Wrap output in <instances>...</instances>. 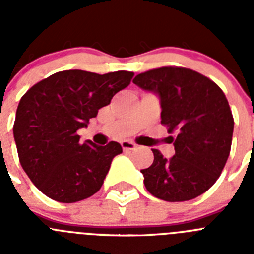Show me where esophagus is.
Segmentation results:
<instances>
[{
    "mask_svg": "<svg viewBox=\"0 0 254 254\" xmlns=\"http://www.w3.org/2000/svg\"><path fill=\"white\" fill-rule=\"evenodd\" d=\"M121 145H122V149L125 150V151H132V150H134L136 147H137V145H136V143L132 142V141H127V140L122 141V142H121Z\"/></svg>",
    "mask_w": 254,
    "mask_h": 254,
    "instance_id": "obj_1",
    "label": "esophagus"
}]
</instances>
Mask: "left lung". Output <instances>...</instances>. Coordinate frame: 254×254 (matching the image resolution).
Wrapping results in <instances>:
<instances>
[{"label":"left lung","mask_w":254,"mask_h":254,"mask_svg":"<svg viewBox=\"0 0 254 254\" xmlns=\"http://www.w3.org/2000/svg\"><path fill=\"white\" fill-rule=\"evenodd\" d=\"M133 84L160 99L161 123L168 127L176 154L164 158L152 149L154 161L142 169L152 196L190 201L214 186L232 147L234 120L223 90L210 78L185 67H160L142 72Z\"/></svg>","instance_id":"left-lung-1"}]
</instances>
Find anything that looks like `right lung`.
<instances>
[{
  "mask_svg": "<svg viewBox=\"0 0 254 254\" xmlns=\"http://www.w3.org/2000/svg\"><path fill=\"white\" fill-rule=\"evenodd\" d=\"M133 77L129 71L99 73L60 71L31 86L19 103L13 137L24 172L49 198L72 203L93 196L103 186L118 142L98 146L81 142L77 131L87 127L100 108L111 103Z\"/></svg>",
  "mask_w": 254,
  "mask_h": 254,
  "instance_id": "right-lung-1",
  "label": "right lung"
}]
</instances>
